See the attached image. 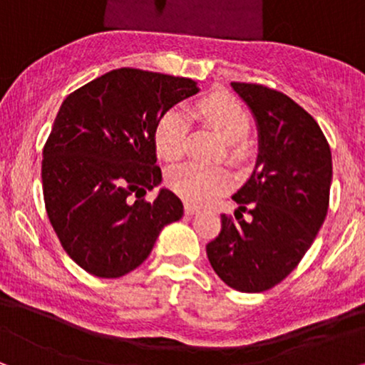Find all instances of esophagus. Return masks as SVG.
Segmentation results:
<instances>
[{"instance_id":"esophagus-1","label":"esophagus","mask_w":365,"mask_h":365,"mask_svg":"<svg viewBox=\"0 0 365 365\" xmlns=\"http://www.w3.org/2000/svg\"><path fill=\"white\" fill-rule=\"evenodd\" d=\"M195 212H198V207L197 205H193V203H185V213L187 215H193V213Z\"/></svg>"}]
</instances>
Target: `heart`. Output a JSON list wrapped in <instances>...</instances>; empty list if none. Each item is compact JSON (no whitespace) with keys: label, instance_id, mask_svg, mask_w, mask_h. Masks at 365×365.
Here are the masks:
<instances>
[{"label":"heart","instance_id":"obj_1","mask_svg":"<svg viewBox=\"0 0 365 365\" xmlns=\"http://www.w3.org/2000/svg\"><path fill=\"white\" fill-rule=\"evenodd\" d=\"M192 116L225 140L227 155L233 162H242L249 157L250 145L247 135L252 130V118L235 96L228 93L203 96L193 108ZM187 135V115L178 108L167 110L155 125L153 142L157 153L167 162H177L185 153ZM167 183L183 200L203 203L227 192L232 185V175L223 167L188 163L170 170Z\"/></svg>","mask_w":365,"mask_h":365}]
</instances>
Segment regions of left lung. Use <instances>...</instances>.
I'll use <instances>...</instances> for the list:
<instances>
[{"instance_id": "left-lung-1", "label": "left lung", "mask_w": 365, "mask_h": 365, "mask_svg": "<svg viewBox=\"0 0 365 365\" xmlns=\"http://www.w3.org/2000/svg\"><path fill=\"white\" fill-rule=\"evenodd\" d=\"M259 125V158L222 213L220 233L207 244L217 275L239 292H264L292 272L327 215L332 155L317 121L269 86L233 81ZM249 211L245 222L242 212Z\"/></svg>"}]
</instances>
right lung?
Listing matches in <instances>:
<instances>
[{"mask_svg": "<svg viewBox=\"0 0 365 365\" xmlns=\"http://www.w3.org/2000/svg\"><path fill=\"white\" fill-rule=\"evenodd\" d=\"M190 78L118 68L66 96L43 147L45 208L70 259L101 279L137 269L160 232L183 215L160 190L153 132L160 116L195 95Z\"/></svg>", "mask_w": 365, "mask_h": 365, "instance_id": "obj_1", "label": "right lung"}]
</instances>
